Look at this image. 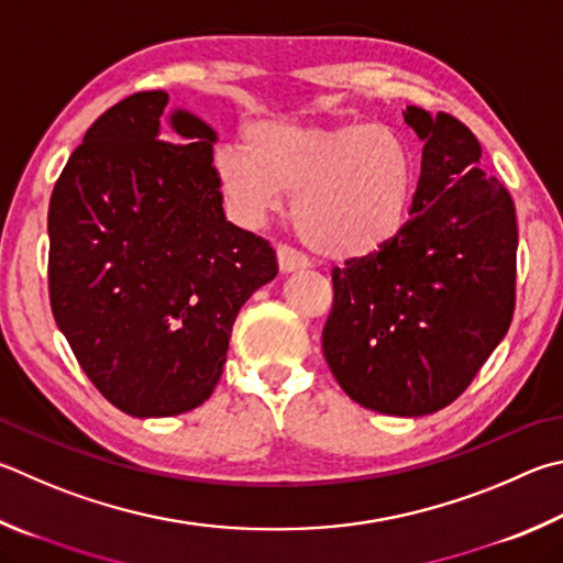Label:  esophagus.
<instances>
[{
  "instance_id": "1",
  "label": "esophagus",
  "mask_w": 563,
  "mask_h": 563,
  "mask_svg": "<svg viewBox=\"0 0 563 563\" xmlns=\"http://www.w3.org/2000/svg\"><path fill=\"white\" fill-rule=\"evenodd\" d=\"M308 265H310L308 258H305V255L298 253L295 249H290V246H280L278 249V268H280L283 275L305 271V268H308Z\"/></svg>"
}]
</instances>
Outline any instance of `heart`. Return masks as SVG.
I'll use <instances>...</instances> for the list:
<instances>
[{
	"label": "heart",
	"mask_w": 563,
	"mask_h": 563,
	"mask_svg": "<svg viewBox=\"0 0 563 563\" xmlns=\"http://www.w3.org/2000/svg\"><path fill=\"white\" fill-rule=\"evenodd\" d=\"M213 167L231 211L246 223L295 194V227L330 261H362L391 246L418 177L401 132L360 120H265L249 130L246 150L221 147Z\"/></svg>",
	"instance_id": "obj_1"
}]
</instances>
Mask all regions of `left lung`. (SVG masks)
Masks as SVG:
<instances>
[{"label": "left lung", "mask_w": 563, "mask_h": 563, "mask_svg": "<svg viewBox=\"0 0 563 563\" xmlns=\"http://www.w3.org/2000/svg\"><path fill=\"white\" fill-rule=\"evenodd\" d=\"M404 122L423 142L411 219L382 253L334 268L322 352L356 404L416 418L455 401L507 334L517 217L463 122L416 106Z\"/></svg>", "instance_id": "8db88e82"}]
</instances>
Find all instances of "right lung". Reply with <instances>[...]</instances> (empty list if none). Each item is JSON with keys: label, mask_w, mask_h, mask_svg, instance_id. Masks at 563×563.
I'll use <instances>...</instances> for the list:
<instances>
[{"label": "right lung", "mask_w": 563, "mask_h": 563, "mask_svg": "<svg viewBox=\"0 0 563 563\" xmlns=\"http://www.w3.org/2000/svg\"><path fill=\"white\" fill-rule=\"evenodd\" d=\"M217 140L165 90L135 93L90 125L51 194V310L80 369L128 416L207 401L239 310L278 275L268 241L227 221Z\"/></svg>", "instance_id": "add662e5"}]
</instances>
